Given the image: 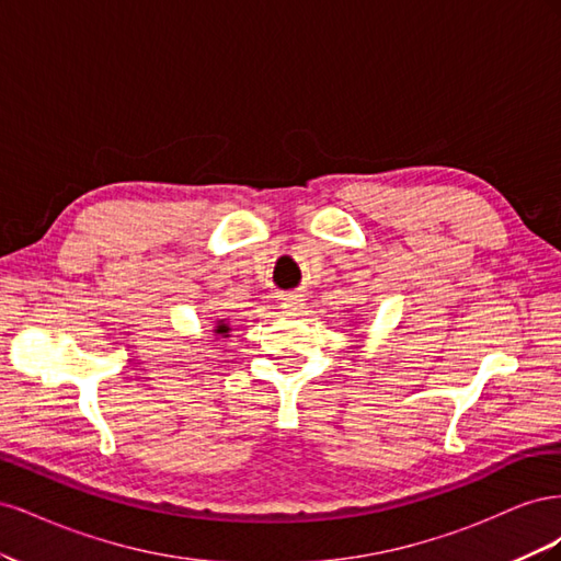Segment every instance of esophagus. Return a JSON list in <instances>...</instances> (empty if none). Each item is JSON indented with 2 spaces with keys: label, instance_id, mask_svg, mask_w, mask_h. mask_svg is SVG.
Masks as SVG:
<instances>
[{
  "label": "esophagus",
  "instance_id": "esophagus-1",
  "mask_svg": "<svg viewBox=\"0 0 561 561\" xmlns=\"http://www.w3.org/2000/svg\"><path fill=\"white\" fill-rule=\"evenodd\" d=\"M283 311L287 313V316H299L301 311H304V307H307V304H304V297L301 295H287L285 299H283Z\"/></svg>",
  "mask_w": 561,
  "mask_h": 561
}]
</instances>
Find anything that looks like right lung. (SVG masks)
<instances>
[{
    "label": "right lung",
    "instance_id": "1",
    "mask_svg": "<svg viewBox=\"0 0 561 561\" xmlns=\"http://www.w3.org/2000/svg\"><path fill=\"white\" fill-rule=\"evenodd\" d=\"M229 322L227 320H219L217 328H215V334H222V336H229Z\"/></svg>",
    "mask_w": 561,
    "mask_h": 561
}]
</instances>
